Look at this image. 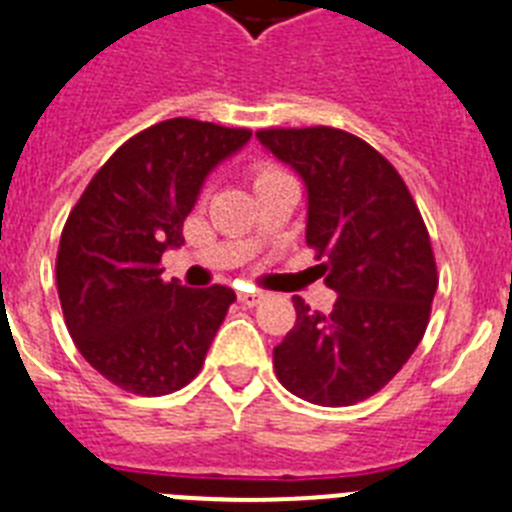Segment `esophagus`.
Listing matches in <instances>:
<instances>
[{"label":"esophagus","mask_w":512,"mask_h":512,"mask_svg":"<svg viewBox=\"0 0 512 512\" xmlns=\"http://www.w3.org/2000/svg\"><path fill=\"white\" fill-rule=\"evenodd\" d=\"M265 299L263 291H257V289H244L239 291V302L244 304V307H255V304H260Z\"/></svg>","instance_id":"obj_1"}]
</instances>
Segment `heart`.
Masks as SVG:
<instances>
[{
	"label": "heart",
	"mask_w": 512,
	"mask_h": 512,
	"mask_svg": "<svg viewBox=\"0 0 512 512\" xmlns=\"http://www.w3.org/2000/svg\"><path fill=\"white\" fill-rule=\"evenodd\" d=\"M249 176H252V187H263V184L276 182V179H283V171L276 169L273 163H255L252 169H249Z\"/></svg>",
	"instance_id": "b5f03b06"
}]
</instances>
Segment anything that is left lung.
<instances>
[{
	"mask_svg": "<svg viewBox=\"0 0 512 512\" xmlns=\"http://www.w3.org/2000/svg\"><path fill=\"white\" fill-rule=\"evenodd\" d=\"M307 184V244L338 299L330 315L294 296L296 322L273 349L281 385L317 406H351L393 380L427 330L437 265L401 174L336 127L260 130Z\"/></svg>",
	"mask_w": 512,
	"mask_h": 512,
	"instance_id": "left-lung-1",
	"label": "left lung"
}]
</instances>
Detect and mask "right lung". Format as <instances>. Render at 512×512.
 I'll list each match as a JSON object with an SVG mask.
<instances>
[{
    "instance_id": "1",
    "label": "right lung",
    "mask_w": 512,
    "mask_h": 512,
    "mask_svg": "<svg viewBox=\"0 0 512 512\" xmlns=\"http://www.w3.org/2000/svg\"><path fill=\"white\" fill-rule=\"evenodd\" d=\"M252 132L166 119L137 132L90 179L64 223L57 291L77 351L117 388L166 395L195 380L236 294L161 278L182 247L205 176Z\"/></svg>"
}]
</instances>
